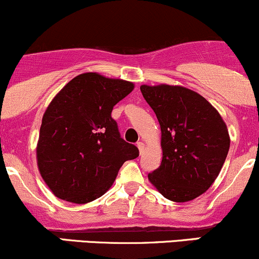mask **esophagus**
<instances>
[{
  "mask_svg": "<svg viewBox=\"0 0 259 259\" xmlns=\"http://www.w3.org/2000/svg\"><path fill=\"white\" fill-rule=\"evenodd\" d=\"M137 146H138L139 151H140V154H141V152L144 151V143H141V141H139V143H137Z\"/></svg>",
  "mask_w": 259,
  "mask_h": 259,
  "instance_id": "obj_1",
  "label": "esophagus"
}]
</instances>
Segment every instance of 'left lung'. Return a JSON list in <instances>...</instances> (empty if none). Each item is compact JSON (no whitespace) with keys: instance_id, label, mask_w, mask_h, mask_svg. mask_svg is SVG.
Returning <instances> with one entry per match:
<instances>
[{"instance_id":"left-lung-1","label":"left lung","mask_w":259,"mask_h":259,"mask_svg":"<svg viewBox=\"0 0 259 259\" xmlns=\"http://www.w3.org/2000/svg\"><path fill=\"white\" fill-rule=\"evenodd\" d=\"M161 129V165L149 174L164 197L187 202L207 191L230 149L221 115L198 93L179 85H141Z\"/></svg>"}]
</instances>
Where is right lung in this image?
<instances>
[{
	"mask_svg": "<svg viewBox=\"0 0 259 259\" xmlns=\"http://www.w3.org/2000/svg\"><path fill=\"white\" fill-rule=\"evenodd\" d=\"M134 84L98 73L73 78L48 105L37 144L42 179L61 200L88 203L110 189L119 168L139 156L111 118Z\"/></svg>",
	"mask_w": 259,
	"mask_h": 259,
	"instance_id": "add662e5",
	"label": "right lung"
}]
</instances>
